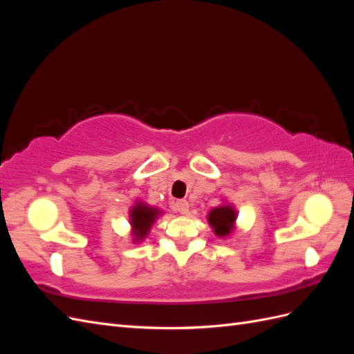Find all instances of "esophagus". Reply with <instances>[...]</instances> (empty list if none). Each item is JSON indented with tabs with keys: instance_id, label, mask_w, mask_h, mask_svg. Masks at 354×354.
<instances>
[{
	"instance_id": "esophagus-1",
	"label": "esophagus",
	"mask_w": 354,
	"mask_h": 354,
	"mask_svg": "<svg viewBox=\"0 0 354 354\" xmlns=\"http://www.w3.org/2000/svg\"><path fill=\"white\" fill-rule=\"evenodd\" d=\"M174 209L178 211L180 214H187L189 212V202L186 199H178L174 203Z\"/></svg>"
}]
</instances>
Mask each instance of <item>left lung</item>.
Instances as JSON below:
<instances>
[{"instance_id":"8db88e82","label":"left lung","mask_w":354,"mask_h":354,"mask_svg":"<svg viewBox=\"0 0 354 354\" xmlns=\"http://www.w3.org/2000/svg\"><path fill=\"white\" fill-rule=\"evenodd\" d=\"M234 220H236V211L230 205L217 207L208 214V223L218 236H227L234 227Z\"/></svg>"}]
</instances>
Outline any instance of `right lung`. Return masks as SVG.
Returning <instances> with one entry per match:
<instances>
[{"label":"right lung","mask_w":354,"mask_h":354,"mask_svg":"<svg viewBox=\"0 0 354 354\" xmlns=\"http://www.w3.org/2000/svg\"><path fill=\"white\" fill-rule=\"evenodd\" d=\"M159 216V209L147 207L142 202H137L136 205L130 211L131 217V226H133V234L136 241L143 239L146 234L151 230L153 221Z\"/></svg>","instance_id":"add662e5"}]
</instances>
